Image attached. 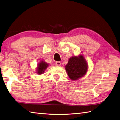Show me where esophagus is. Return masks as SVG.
<instances>
[{"label":"esophagus","instance_id":"34e87169","mask_svg":"<svg viewBox=\"0 0 120 120\" xmlns=\"http://www.w3.org/2000/svg\"><path fill=\"white\" fill-rule=\"evenodd\" d=\"M56 66H60L61 65V62L60 61H56Z\"/></svg>","mask_w":120,"mask_h":120}]
</instances>
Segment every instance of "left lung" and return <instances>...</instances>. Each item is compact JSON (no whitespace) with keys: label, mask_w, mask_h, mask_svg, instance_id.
<instances>
[{"label":"left lung","mask_w":120,"mask_h":120,"mask_svg":"<svg viewBox=\"0 0 120 120\" xmlns=\"http://www.w3.org/2000/svg\"><path fill=\"white\" fill-rule=\"evenodd\" d=\"M65 68L70 79L75 81L86 75L88 66L84 56L80 54L70 58Z\"/></svg>","instance_id":"1"}]
</instances>
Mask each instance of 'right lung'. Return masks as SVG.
<instances>
[{
    "label": "right lung",
    "instance_id": "right-lung-1",
    "mask_svg": "<svg viewBox=\"0 0 120 120\" xmlns=\"http://www.w3.org/2000/svg\"><path fill=\"white\" fill-rule=\"evenodd\" d=\"M49 66V64L45 62L44 61H40L38 64V67L37 68L36 73L38 75H41L44 73L45 69L47 68V67Z\"/></svg>",
    "mask_w": 120,
    "mask_h": 120
}]
</instances>
